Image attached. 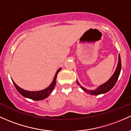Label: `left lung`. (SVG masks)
I'll return each mask as SVG.
<instances>
[{"instance_id":"left-lung-1","label":"left lung","mask_w":131,"mask_h":131,"mask_svg":"<svg viewBox=\"0 0 131 131\" xmlns=\"http://www.w3.org/2000/svg\"><path fill=\"white\" fill-rule=\"evenodd\" d=\"M121 60L120 55L119 54V61L118 63H117V68H116V71H115L114 74L112 76V77L108 81L104 83V84L101 85L97 90H94V91L88 90L80 86V84H79L78 82L77 81L78 84L80 85L82 90H84V91L86 93H88V94H93V95H99V94H104V93H107V92L110 91V90L114 87L115 84H116L117 80H118L119 76L121 73Z\"/></svg>"}]
</instances>
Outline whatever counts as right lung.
I'll return each instance as SVG.
<instances>
[{
  "instance_id": "add662e5",
  "label": "right lung",
  "mask_w": 131,
  "mask_h": 131,
  "mask_svg": "<svg viewBox=\"0 0 131 131\" xmlns=\"http://www.w3.org/2000/svg\"><path fill=\"white\" fill-rule=\"evenodd\" d=\"M61 69H59V70L57 71V73L55 74V77L54 78V80L53 81L51 84L48 86L47 88L43 90H41V91H27V90H24V89L21 88L19 86L17 85L15 83V82L12 80L13 83H14V86H15V88L17 89V90L20 93V94H21L23 96L25 97H28V98L31 99V100H35V101H39V100H44L45 98L48 97L49 96L50 93L52 92L53 89L54 88V86H55L56 84V80H57V74H58V73L60 71Z\"/></svg>"
}]
</instances>
